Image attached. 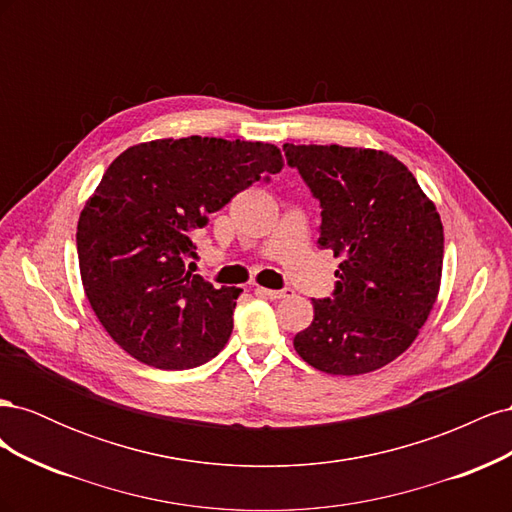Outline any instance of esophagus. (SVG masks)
<instances>
[{"label": "esophagus", "mask_w": 512, "mask_h": 512, "mask_svg": "<svg viewBox=\"0 0 512 512\" xmlns=\"http://www.w3.org/2000/svg\"><path fill=\"white\" fill-rule=\"evenodd\" d=\"M256 292H258V294H262V297H267V299H286V297H290V294H292V290H290V288H282V290L256 288Z\"/></svg>", "instance_id": "obj_1"}]
</instances>
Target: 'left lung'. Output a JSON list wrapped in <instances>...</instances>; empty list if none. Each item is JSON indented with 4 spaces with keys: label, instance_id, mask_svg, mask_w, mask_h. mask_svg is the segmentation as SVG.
Returning <instances> with one entry per match:
<instances>
[{
    "label": "left lung",
    "instance_id": "left-lung-1",
    "mask_svg": "<svg viewBox=\"0 0 512 512\" xmlns=\"http://www.w3.org/2000/svg\"><path fill=\"white\" fill-rule=\"evenodd\" d=\"M286 162L320 203L322 250L342 256L331 297L294 350L331 376H359L406 352L436 303L442 277L440 215L414 175L376 149L284 145Z\"/></svg>",
    "mask_w": 512,
    "mask_h": 512
}]
</instances>
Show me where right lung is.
<instances>
[{
	"instance_id": "obj_1",
	"label": "right lung",
	"mask_w": 512,
	"mask_h": 512,
	"mask_svg": "<svg viewBox=\"0 0 512 512\" xmlns=\"http://www.w3.org/2000/svg\"><path fill=\"white\" fill-rule=\"evenodd\" d=\"M282 166L269 143L188 136L134 145L106 168L81 211L76 252L91 309L136 361L175 371L222 352L241 290L188 269L194 235Z\"/></svg>"
}]
</instances>
